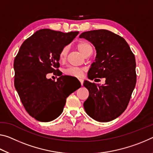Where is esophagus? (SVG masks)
I'll use <instances>...</instances> for the list:
<instances>
[{"mask_svg":"<svg viewBox=\"0 0 153 153\" xmlns=\"http://www.w3.org/2000/svg\"><path fill=\"white\" fill-rule=\"evenodd\" d=\"M79 81L80 82V83H81L82 85H83V79H81V78H79Z\"/></svg>","mask_w":153,"mask_h":153,"instance_id":"esophagus-1","label":"esophagus"}]
</instances>
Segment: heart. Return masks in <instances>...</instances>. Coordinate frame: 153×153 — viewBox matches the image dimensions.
Wrapping results in <instances>:
<instances>
[{"label": "heart", "instance_id": "b5f03b06", "mask_svg": "<svg viewBox=\"0 0 153 153\" xmlns=\"http://www.w3.org/2000/svg\"><path fill=\"white\" fill-rule=\"evenodd\" d=\"M77 49L80 52H82L84 55L86 54L87 52L92 50V46L89 43L85 41H81L77 43ZM67 47L62 48L59 53V60L60 62H63L65 60L67 55ZM64 74L67 76H72V77H80L83 75L84 69L79 67H69L64 69Z\"/></svg>", "mask_w": 153, "mask_h": 153}]
</instances>
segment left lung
<instances>
[{
    "mask_svg": "<svg viewBox=\"0 0 153 153\" xmlns=\"http://www.w3.org/2000/svg\"><path fill=\"white\" fill-rule=\"evenodd\" d=\"M79 37L91 42L97 51L88 78H105L104 85L84 82L89 91L84 110L93 119L109 122L122 114L129 103L136 84L135 56L125 39L110 30L86 31Z\"/></svg>",
    "mask_w": 153,
    "mask_h": 153,
    "instance_id": "1",
    "label": "left lung"
}]
</instances>
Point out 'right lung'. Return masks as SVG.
<instances>
[{
	"label": "right lung",
	"mask_w": 153,
	"mask_h": 153,
	"mask_svg": "<svg viewBox=\"0 0 153 153\" xmlns=\"http://www.w3.org/2000/svg\"><path fill=\"white\" fill-rule=\"evenodd\" d=\"M78 31L62 33L50 29L37 31L24 41L14 59V85L26 111L41 122L56 118L63 111L66 99L77 89L68 88L59 68V53ZM60 76L48 79V73Z\"/></svg>",
	"instance_id": "obj_1"
}]
</instances>
